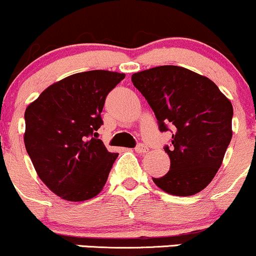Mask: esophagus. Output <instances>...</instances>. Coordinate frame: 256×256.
<instances>
[{
  "instance_id": "obj_1",
  "label": "esophagus",
  "mask_w": 256,
  "mask_h": 256,
  "mask_svg": "<svg viewBox=\"0 0 256 256\" xmlns=\"http://www.w3.org/2000/svg\"><path fill=\"white\" fill-rule=\"evenodd\" d=\"M134 150H136L137 152H140V154H143V152H148L149 148L146 144H143V143H138V144L136 146V148H134Z\"/></svg>"
}]
</instances>
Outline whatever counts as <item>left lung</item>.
<instances>
[{
    "label": "left lung",
    "mask_w": 256,
    "mask_h": 256,
    "mask_svg": "<svg viewBox=\"0 0 256 256\" xmlns=\"http://www.w3.org/2000/svg\"><path fill=\"white\" fill-rule=\"evenodd\" d=\"M158 119V130L170 131L164 149L170 171L152 178L171 195L190 196L204 190L218 172L232 138L231 102L210 79L179 66H158L132 74Z\"/></svg>",
    "instance_id": "obj_1"
}]
</instances>
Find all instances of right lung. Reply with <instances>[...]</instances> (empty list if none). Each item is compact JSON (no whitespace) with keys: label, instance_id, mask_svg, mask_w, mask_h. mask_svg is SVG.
Wrapping results in <instances>:
<instances>
[{"label":"right lung","instance_id":"1","mask_svg":"<svg viewBox=\"0 0 256 256\" xmlns=\"http://www.w3.org/2000/svg\"><path fill=\"white\" fill-rule=\"evenodd\" d=\"M124 73L88 71L50 85L25 110L24 142L38 177L67 201H85L104 189L118 152L96 131L106 98Z\"/></svg>","mask_w":256,"mask_h":256}]
</instances>
